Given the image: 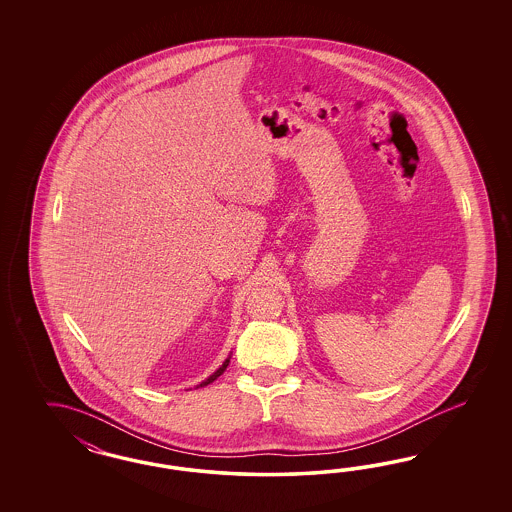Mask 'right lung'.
Masks as SVG:
<instances>
[{
	"instance_id": "obj_1",
	"label": "right lung",
	"mask_w": 512,
	"mask_h": 512,
	"mask_svg": "<svg viewBox=\"0 0 512 512\" xmlns=\"http://www.w3.org/2000/svg\"><path fill=\"white\" fill-rule=\"evenodd\" d=\"M229 362H231V357L227 358V360H225V362H223V364H221V366H219V368H217L216 372L212 373V375H210V377H208V379H206V381H202L201 385H199V387H206V385H210V383H214V381H216L217 377H219V375H221V373L225 372V370H227V366H229Z\"/></svg>"
}]
</instances>
